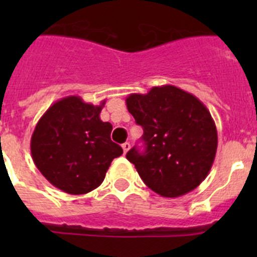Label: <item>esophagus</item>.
<instances>
[{"label": "esophagus", "mask_w": 257, "mask_h": 257, "mask_svg": "<svg viewBox=\"0 0 257 257\" xmlns=\"http://www.w3.org/2000/svg\"><path fill=\"white\" fill-rule=\"evenodd\" d=\"M122 149H123L124 154H126L127 152H128V149H130V143H123V144H122Z\"/></svg>", "instance_id": "obj_1"}]
</instances>
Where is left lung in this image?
I'll use <instances>...</instances> for the list:
<instances>
[{"mask_svg":"<svg viewBox=\"0 0 257 257\" xmlns=\"http://www.w3.org/2000/svg\"><path fill=\"white\" fill-rule=\"evenodd\" d=\"M126 105L144 130V152L134 147L126 158L147 187L167 198L196 189L212 167L217 131L208 109L194 95L172 85L131 94Z\"/></svg>","mask_w":257,"mask_h":257,"instance_id":"8db88e82","label":"left lung"}]
</instances>
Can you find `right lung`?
I'll list each match as a JSON object with an SVG mask.
<instances>
[{
	"label": "right lung",
	"mask_w": 257,
	"mask_h": 257,
	"mask_svg": "<svg viewBox=\"0 0 257 257\" xmlns=\"http://www.w3.org/2000/svg\"><path fill=\"white\" fill-rule=\"evenodd\" d=\"M100 105L79 96L63 97L36 124L31 153L40 172L68 194H86L103 183L112 161L123 153L110 140L112 124L100 119Z\"/></svg>",
	"instance_id": "add662e5"
}]
</instances>
